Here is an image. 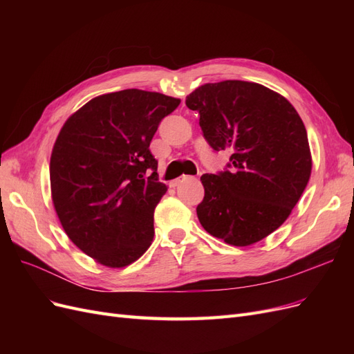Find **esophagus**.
Returning a JSON list of instances; mask_svg holds the SVG:
<instances>
[{"mask_svg":"<svg viewBox=\"0 0 354 354\" xmlns=\"http://www.w3.org/2000/svg\"><path fill=\"white\" fill-rule=\"evenodd\" d=\"M187 178H189L187 176H183V177H181V178H177L176 181H173V183H171V186L176 187V186H178V185L181 183V181H185V180H187Z\"/></svg>","mask_w":354,"mask_h":354,"instance_id":"34e87169","label":"esophagus"}]
</instances>
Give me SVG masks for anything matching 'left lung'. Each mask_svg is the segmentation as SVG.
Wrapping results in <instances>:
<instances>
[{
  "label": "left lung",
  "mask_w": 354,
  "mask_h": 354,
  "mask_svg": "<svg viewBox=\"0 0 354 354\" xmlns=\"http://www.w3.org/2000/svg\"><path fill=\"white\" fill-rule=\"evenodd\" d=\"M214 151H230V169L203 174L198 218L212 236L248 246L281 227L312 174L306 127L283 95L261 84H203L186 97Z\"/></svg>",
  "instance_id": "1"
}]
</instances>
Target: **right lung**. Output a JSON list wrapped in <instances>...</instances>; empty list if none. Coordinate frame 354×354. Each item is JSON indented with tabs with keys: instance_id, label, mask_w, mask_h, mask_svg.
<instances>
[{
	"instance_id": "1",
	"label": "right lung",
	"mask_w": 354,
	"mask_h": 354,
	"mask_svg": "<svg viewBox=\"0 0 354 354\" xmlns=\"http://www.w3.org/2000/svg\"><path fill=\"white\" fill-rule=\"evenodd\" d=\"M178 104L130 88L91 99L63 124L50 159L53 205L69 239L94 261L121 269L151 246L167 186L149 146Z\"/></svg>"
}]
</instances>
